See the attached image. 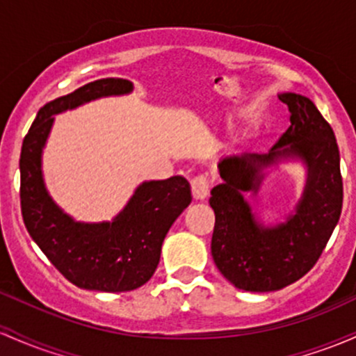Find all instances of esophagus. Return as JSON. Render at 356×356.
I'll list each match as a JSON object with an SVG mask.
<instances>
[{
	"label": "esophagus",
	"instance_id": "1",
	"mask_svg": "<svg viewBox=\"0 0 356 356\" xmlns=\"http://www.w3.org/2000/svg\"><path fill=\"white\" fill-rule=\"evenodd\" d=\"M209 186H211V182H209L208 175H204V174L196 175V177L191 181V189H193L194 199H197V201H202V199L208 197Z\"/></svg>",
	"mask_w": 356,
	"mask_h": 356
}]
</instances>
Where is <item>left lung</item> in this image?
Instances as JSON below:
<instances>
[{"mask_svg":"<svg viewBox=\"0 0 356 356\" xmlns=\"http://www.w3.org/2000/svg\"><path fill=\"white\" fill-rule=\"evenodd\" d=\"M279 99L291 111V127L265 155L243 154L222 159V184L213 187L214 211L211 255L233 286L248 292H270L291 286L314 267L339 220L343 179L333 128L306 96L284 92ZM300 158L308 181L294 215L286 223L264 227L244 201L256 192L263 169L280 158Z\"/></svg>","mask_w":356,"mask_h":356,"instance_id":"8db88e82","label":"left lung"}]
</instances>
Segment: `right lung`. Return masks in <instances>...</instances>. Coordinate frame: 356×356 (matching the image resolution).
I'll list each match as a JSON object with an SVG mask.
<instances>
[{
  "label": "right lung",
  "mask_w": 356,
  "mask_h": 356,
  "mask_svg": "<svg viewBox=\"0 0 356 356\" xmlns=\"http://www.w3.org/2000/svg\"><path fill=\"white\" fill-rule=\"evenodd\" d=\"M134 84L106 77L47 103L23 138L19 155V201L26 229L45 257L69 282L101 292L138 289L154 275L163 238L193 201L181 175L143 182L113 221L79 222L65 214L47 193L42 150L54 116L103 96L128 95Z\"/></svg>",
  "instance_id": "right-lung-1"
}]
</instances>
